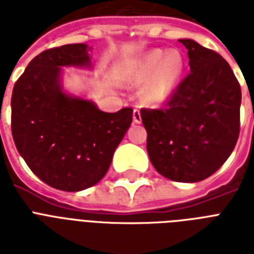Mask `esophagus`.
<instances>
[{"mask_svg":"<svg viewBox=\"0 0 254 254\" xmlns=\"http://www.w3.org/2000/svg\"><path fill=\"white\" fill-rule=\"evenodd\" d=\"M133 123H134V124L142 123V119H141V113H139V109H134V111H133Z\"/></svg>","mask_w":254,"mask_h":254,"instance_id":"34e87169","label":"esophagus"}]
</instances>
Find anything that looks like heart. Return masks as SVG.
Wrapping results in <instances>:
<instances>
[{
  "label": "heart",
  "instance_id": "obj_1",
  "mask_svg": "<svg viewBox=\"0 0 254 254\" xmlns=\"http://www.w3.org/2000/svg\"><path fill=\"white\" fill-rule=\"evenodd\" d=\"M186 61L179 50L154 49L141 57L131 68V77L143 83L142 96L149 104L159 105L173 96L185 72Z\"/></svg>",
  "mask_w": 254,
  "mask_h": 254
}]
</instances>
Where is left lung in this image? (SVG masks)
<instances>
[{
    "label": "left lung",
    "instance_id": "obj_1",
    "mask_svg": "<svg viewBox=\"0 0 254 254\" xmlns=\"http://www.w3.org/2000/svg\"><path fill=\"white\" fill-rule=\"evenodd\" d=\"M187 49L191 72L162 109H141L147 154L170 181L195 183L223 166L240 133L241 88L221 55L192 39Z\"/></svg>",
    "mask_w": 254,
    "mask_h": 254
}]
</instances>
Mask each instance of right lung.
I'll use <instances>...</instances> for the list:
<instances>
[{"mask_svg": "<svg viewBox=\"0 0 254 254\" xmlns=\"http://www.w3.org/2000/svg\"><path fill=\"white\" fill-rule=\"evenodd\" d=\"M85 43L46 50L14 84L11 133L18 153L41 181L62 191L99 183L130 127L133 109L100 111L63 88V67L91 68Z\"/></svg>", "mask_w": 254, "mask_h": 254, "instance_id": "right-lung-1", "label": "right lung"}]
</instances>
